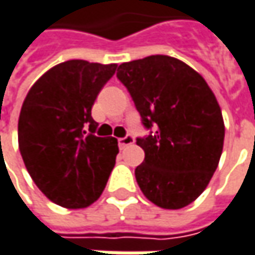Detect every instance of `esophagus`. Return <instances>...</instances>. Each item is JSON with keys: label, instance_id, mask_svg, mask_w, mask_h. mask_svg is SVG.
<instances>
[{"label": "esophagus", "instance_id": "obj_1", "mask_svg": "<svg viewBox=\"0 0 255 255\" xmlns=\"http://www.w3.org/2000/svg\"><path fill=\"white\" fill-rule=\"evenodd\" d=\"M131 144H134V137H132L131 134H127L126 137H123V138L118 140V145H120L121 150L128 147V145H131Z\"/></svg>", "mask_w": 255, "mask_h": 255}]
</instances>
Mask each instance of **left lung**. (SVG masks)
Here are the masks:
<instances>
[{
  "mask_svg": "<svg viewBox=\"0 0 255 255\" xmlns=\"http://www.w3.org/2000/svg\"><path fill=\"white\" fill-rule=\"evenodd\" d=\"M148 134L137 138L145 157L135 169L144 196L164 209L192 203L208 186L224 147V120L202 76L170 56L118 66Z\"/></svg>",
  "mask_w": 255,
  "mask_h": 255,
  "instance_id": "left-lung-1",
  "label": "left lung"
}]
</instances>
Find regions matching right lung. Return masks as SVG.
I'll return each instance as SVG.
<instances>
[{"label":"right lung","mask_w":255,"mask_h":255,"mask_svg":"<svg viewBox=\"0 0 255 255\" xmlns=\"http://www.w3.org/2000/svg\"><path fill=\"white\" fill-rule=\"evenodd\" d=\"M117 65L68 60L31 86L18 120L20 153L37 187L63 208L101 196L118 154L114 137H97L91 110Z\"/></svg>","instance_id":"obj_1"}]
</instances>
